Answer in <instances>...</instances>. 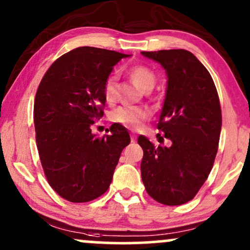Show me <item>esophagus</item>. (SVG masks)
I'll use <instances>...</instances> for the list:
<instances>
[{
    "label": "esophagus",
    "instance_id": "obj_1",
    "mask_svg": "<svg viewBox=\"0 0 250 250\" xmlns=\"http://www.w3.org/2000/svg\"><path fill=\"white\" fill-rule=\"evenodd\" d=\"M130 136H131V142H135V141H136V134H135V133H131Z\"/></svg>",
    "mask_w": 250,
    "mask_h": 250
}]
</instances>
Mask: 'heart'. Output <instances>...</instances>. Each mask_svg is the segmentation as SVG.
<instances>
[{
    "label": "heart",
    "instance_id": "b5f03b06",
    "mask_svg": "<svg viewBox=\"0 0 250 250\" xmlns=\"http://www.w3.org/2000/svg\"><path fill=\"white\" fill-rule=\"evenodd\" d=\"M128 75L130 77L131 82L141 90L153 88L156 81V75L150 68L147 65L137 64L133 65L128 69ZM103 94H104L105 101L111 103L116 99V76L110 75L105 80L104 87H103ZM149 110L145 107L140 105H129L123 104L114 109L110 113V120L115 123L125 125L127 128H137L140 127L142 121L147 119Z\"/></svg>",
    "mask_w": 250,
    "mask_h": 250
}]
</instances>
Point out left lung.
Here are the masks:
<instances>
[{
    "label": "left lung",
    "instance_id": "left-lung-1",
    "mask_svg": "<svg viewBox=\"0 0 250 250\" xmlns=\"http://www.w3.org/2000/svg\"><path fill=\"white\" fill-rule=\"evenodd\" d=\"M141 54L159 62L167 73L157 128L171 142L169 147H156L140 135L143 185L157 202L180 206L194 199L213 168L222 125L219 95L209 71L190 51Z\"/></svg>",
    "mask_w": 250,
    "mask_h": 250
}]
</instances>
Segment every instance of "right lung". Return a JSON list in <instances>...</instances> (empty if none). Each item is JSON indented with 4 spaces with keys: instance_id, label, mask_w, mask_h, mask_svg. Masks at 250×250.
Returning <instances> with one entry per match:
<instances>
[{
    "instance_id": "add662e5",
    "label": "right lung",
    "mask_w": 250,
    "mask_h": 250,
    "mask_svg": "<svg viewBox=\"0 0 250 250\" xmlns=\"http://www.w3.org/2000/svg\"><path fill=\"white\" fill-rule=\"evenodd\" d=\"M130 55L94 47L64 54L43 76L34 102L36 145L50 187L70 202H88L108 190L128 130L119 123L97 137L91 125L103 116L105 80Z\"/></svg>"
}]
</instances>
